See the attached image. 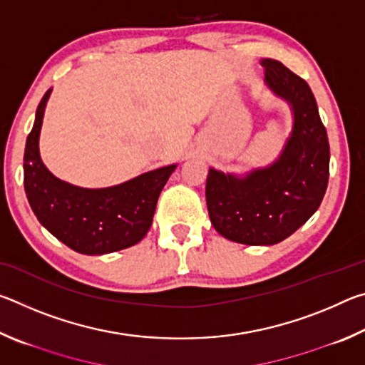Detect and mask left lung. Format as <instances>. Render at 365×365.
Returning a JSON list of instances; mask_svg holds the SVG:
<instances>
[{
	"instance_id": "obj_1",
	"label": "left lung",
	"mask_w": 365,
	"mask_h": 365,
	"mask_svg": "<svg viewBox=\"0 0 365 365\" xmlns=\"http://www.w3.org/2000/svg\"><path fill=\"white\" fill-rule=\"evenodd\" d=\"M265 83L293 110V130L279 159L245 177L209 169L206 202L222 237L243 245H275L317 211L329 185L330 146L306 80L275 59H262Z\"/></svg>"
}]
</instances>
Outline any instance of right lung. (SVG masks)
I'll return each mask as SVG.
<instances>
[{"instance_id":"1","label":"right lung","mask_w":365,"mask_h":365,"mask_svg":"<svg viewBox=\"0 0 365 365\" xmlns=\"http://www.w3.org/2000/svg\"><path fill=\"white\" fill-rule=\"evenodd\" d=\"M49 88L36 108L24 153V188L34 214L59 242L82 255H106L137 245L153 222L158 197L177 165L146 172L109 188H80L41 163L38 138Z\"/></svg>"}]
</instances>
